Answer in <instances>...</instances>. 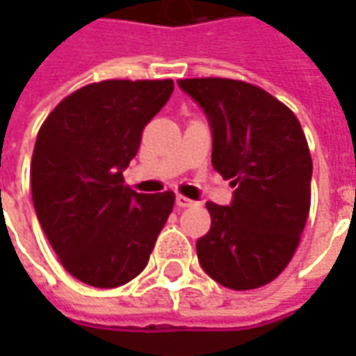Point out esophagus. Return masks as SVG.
Returning a JSON list of instances; mask_svg holds the SVG:
<instances>
[{"label":"esophagus","instance_id":"esophagus-1","mask_svg":"<svg viewBox=\"0 0 356 356\" xmlns=\"http://www.w3.org/2000/svg\"><path fill=\"white\" fill-rule=\"evenodd\" d=\"M176 206H178V208H194V206H196V202H194V200L186 198V196H182V194H178V196H176Z\"/></svg>","mask_w":356,"mask_h":356}]
</instances>
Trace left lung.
I'll return each instance as SVG.
<instances>
[{"label": "left lung", "instance_id": "8db88e82", "mask_svg": "<svg viewBox=\"0 0 356 356\" xmlns=\"http://www.w3.org/2000/svg\"><path fill=\"white\" fill-rule=\"evenodd\" d=\"M178 85L206 111L213 170L236 188L229 206L206 204L212 226L196 241L200 266L229 289L264 287L289 266L307 224L305 132L289 106L252 83L204 76Z\"/></svg>", "mask_w": 356, "mask_h": 356}]
</instances>
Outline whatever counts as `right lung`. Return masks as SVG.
<instances>
[{
    "label": "right lung",
    "instance_id": "obj_1",
    "mask_svg": "<svg viewBox=\"0 0 356 356\" xmlns=\"http://www.w3.org/2000/svg\"><path fill=\"white\" fill-rule=\"evenodd\" d=\"M172 90V79L90 83L65 97L39 129L35 212L61 266L87 285L111 289L134 280L174 208V192L138 194L122 176Z\"/></svg>",
    "mask_w": 356,
    "mask_h": 356
}]
</instances>
